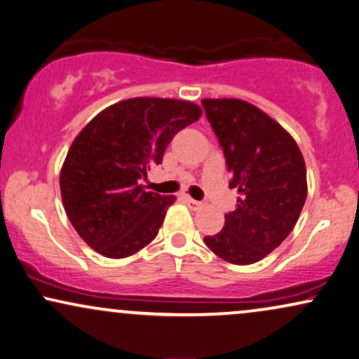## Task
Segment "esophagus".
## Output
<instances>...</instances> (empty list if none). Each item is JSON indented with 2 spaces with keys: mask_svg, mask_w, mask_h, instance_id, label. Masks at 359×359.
Listing matches in <instances>:
<instances>
[{
  "mask_svg": "<svg viewBox=\"0 0 359 359\" xmlns=\"http://www.w3.org/2000/svg\"><path fill=\"white\" fill-rule=\"evenodd\" d=\"M185 203H187V205L192 208V210H198V208L202 207V202H198V201H194L192 197H185Z\"/></svg>",
  "mask_w": 359,
  "mask_h": 359,
  "instance_id": "1",
  "label": "esophagus"
}]
</instances>
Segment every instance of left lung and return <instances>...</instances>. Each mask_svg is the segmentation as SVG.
<instances>
[{"label": "left lung", "instance_id": "obj_1", "mask_svg": "<svg viewBox=\"0 0 359 359\" xmlns=\"http://www.w3.org/2000/svg\"><path fill=\"white\" fill-rule=\"evenodd\" d=\"M224 151L229 187L240 194L219 233L203 242L235 265L262 260L288 237L306 201V167L292 135L270 116L240 99H203Z\"/></svg>", "mask_w": 359, "mask_h": 359}]
</instances>
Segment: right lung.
Instances as JSON below:
<instances>
[{
	"instance_id": "obj_1",
	"label": "right lung",
	"mask_w": 359,
	"mask_h": 359,
	"mask_svg": "<svg viewBox=\"0 0 359 359\" xmlns=\"http://www.w3.org/2000/svg\"><path fill=\"white\" fill-rule=\"evenodd\" d=\"M201 116L189 101L134 97L104 109L81 130L59 185L72 226L93 250L126 258L156 238L175 197L146 192L140 179Z\"/></svg>"
}]
</instances>
